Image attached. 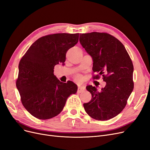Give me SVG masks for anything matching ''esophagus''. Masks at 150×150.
Returning <instances> with one entry per match:
<instances>
[{"mask_svg": "<svg viewBox=\"0 0 150 150\" xmlns=\"http://www.w3.org/2000/svg\"><path fill=\"white\" fill-rule=\"evenodd\" d=\"M85 90V88L84 86H79L78 88V90H77V92L78 93H81L83 92V91Z\"/></svg>", "mask_w": 150, "mask_h": 150, "instance_id": "34e87169", "label": "esophagus"}]
</instances>
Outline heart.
Wrapping results in <instances>:
<instances>
[{
  "mask_svg": "<svg viewBox=\"0 0 150 150\" xmlns=\"http://www.w3.org/2000/svg\"><path fill=\"white\" fill-rule=\"evenodd\" d=\"M75 80L76 81H81V75H76L75 76Z\"/></svg>",
  "mask_w": 150,
  "mask_h": 150,
  "instance_id": "heart-1",
  "label": "heart"
}]
</instances>
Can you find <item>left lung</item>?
Returning a JSON list of instances; mask_svg holds the SVG:
<instances>
[{"label": "left lung", "instance_id": "8db88e82", "mask_svg": "<svg viewBox=\"0 0 150 150\" xmlns=\"http://www.w3.org/2000/svg\"><path fill=\"white\" fill-rule=\"evenodd\" d=\"M80 42L93 61V79L102 75L106 85L101 91L89 85L91 100L83 107L91 118L98 121L112 119L120 113L134 89V66L122 43L107 33L80 34Z\"/></svg>", "mask_w": 150, "mask_h": 150}]
</instances>
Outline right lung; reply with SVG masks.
I'll use <instances>...</instances> for the list:
<instances>
[{"label": "right lung", "mask_w": 150, "mask_h": 150, "mask_svg": "<svg viewBox=\"0 0 150 150\" xmlns=\"http://www.w3.org/2000/svg\"><path fill=\"white\" fill-rule=\"evenodd\" d=\"M80 34H54L39 38L19 63L16 87L24 108L40 120L59 115L77 85L62 83L54 75L57 64H64L67 51L79 42Z\"/></svg>", "instance_id": "right-lung-1"}]
</instances>
